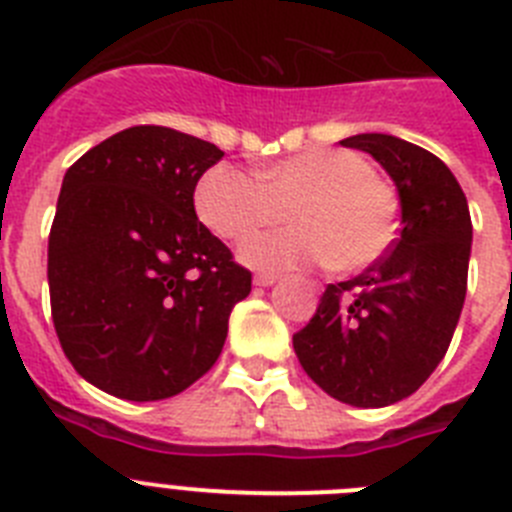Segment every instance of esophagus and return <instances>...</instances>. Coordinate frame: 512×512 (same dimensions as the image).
<instances>
[{
    "mask_svg": "<svg viewBox=\"0 0 512 512\" xmlns=\"http://www.w3.org/2000/svg\"><path fill=\"white\" fill-rule=\"evenodd\" d=\"M279 274H274V271H261V274H256L253 277V284H259V287H271V284L277 282Z\"/></svg>",
    "mask_w": 512,
    "mask_h": 512,
    "instance_id": "esophagus-1",
    "label": "esophagus"
}]
</instances>
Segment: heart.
I'll use <instances>...</instances> for the list:
<instances>
[{
  "instance_id": "obj_1",
  "label": "heart",
  "mask_w": 512,
  "mask_h": 512,
  "mask_svg": "<svg viewBox=\"0 0 512 512\" xmlns=\"http://www.w3.org/2000/svg\"><path fill=\"white\" fill-rule=\"evenodd\" d=\"M197 212L225 241H246L289 212L295 228L256 235L243 246V261L259 269L330 264L361 271L390 251L400 230L395 189L374 176L364 156L336 148L279 158L259 179L228 164L212 166L197 187Z\"/></svg>"
}]
</instances>
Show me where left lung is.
I'll use <instances>...</instances> for the list:
<instances>
[{"instance_id": "left-lung-1", "label": "left lung", "mask_w": 512, "mask_h": 512, "mask_svg": "<svg viewBox=\"0 0 512 512\" xmlns=\"http://www.w3.org/2000/svg\"><path fill=\"white\" fill-rule=\"evenodd\" d=\"M341 146L372 153L392 176L402 228L377 264L328 284L292 343L320 390L384 408L413 395L449 351L467 297L472 217L456 176L431 151L384 133Z\"/></svg>"}]
</instances>
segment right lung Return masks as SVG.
<instances>
[{
  "label": "right lung",
  "mask_w": 512,
  "mask_h": 512,
  "mask_svg": "<svg viewBox=\"0 0 512 512\" xmlns=\"http://www.w3.org/2000/svg\"><path fill=\"white\" fill-rule=\"evenodd\" d=\"M215 143L135 125L66 171L48 235L63 354L107 395L166 400L212 369L251 271L197 220L194 187Z\"/></svg>",
  "instance_id": "add662e5"
}]
</instances>
